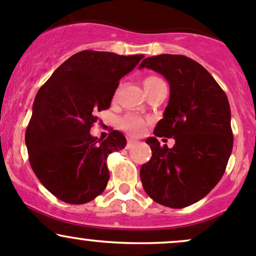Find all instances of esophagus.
Segmentation results:
<instances>
[{
    "instance_id": "obj_1",
    "label": "esophagus",
    "mask_w": 256,
    "mask_h": 256,
    "mask_svg": "<svg viewBox=\"0 0 256 256\" xmlns=\"http://www.w3.org/2000/svg\"><path fill=\"white\" fill-rule=\"evenodd\" d=\"M135 144H136L135 140H132V138H128V144H126V148H130V147H132Z\"/></svg>"
}]
</instances>
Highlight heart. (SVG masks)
<instances>
[{"instance_id":"heart-1","label":"heart","mask_w":256,"mask_h":256,"mask_svg":"<svg viewBox=\"0 0 256 256\" xmlns=\"http://www.w3.org/2000/svg\"><path fill=\"white\" fill-rule=\"evenodd\" d=\"M142 82L147 94H148L150 92H152V90L156 89V88L161 86V85H166L164 80L156 76H146ZM144 126H146V121H144V118H138V116L130 115L126 116V118H124L122 120H121V128H122L124 130L128 131V132L132 134V135H140V134H142Z\"/></svg>"}]
</instances>
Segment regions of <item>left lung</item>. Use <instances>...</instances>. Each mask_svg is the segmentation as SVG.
Returning a JSON list of instances; mask_svg holds the SVG:
<instances>
[{"mask_svg": "<svg viewBox=\"0 0 256 256\" xmlns=\"http://www.w3.org/2000/svg\"><path fill=\"white\" fill-rule=\"evenodd\" d=\"M138 68L162 74L170 84L164 118L154 138L146 140L152 156L140 168L144 190L162 206L188 207L206 197L226 172L233 150L228 98L207 69L188 56L160 54L144 59ZM157 137L176 142L168 149Z\"/></svg>", "mask_w": 256, "mask_h": 256, "instance_id": "8db88e82", "label": "left lung"}]
</instances>
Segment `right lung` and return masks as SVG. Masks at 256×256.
<instances>
[{
    "instance_id": "add662e5",
    "label": "right lung",
    "mask_w": 256,
    "mask_h": 256,
    "mask_svg": "<svg viewBox=\"0 0 256 256\" xmlns=\"http://www.w3.org/2000/svg\"><path fill=\"white\" fill-rule=\"evenodd\" d=\"M82 50L66 59L38 90L26 144L33 172L58 200L84 204L102 194L110 174L108 156L126 146L114 130L90 135L96 114L110 108L118 82L144 58Z\"/></svg>"
}]
</instances>
